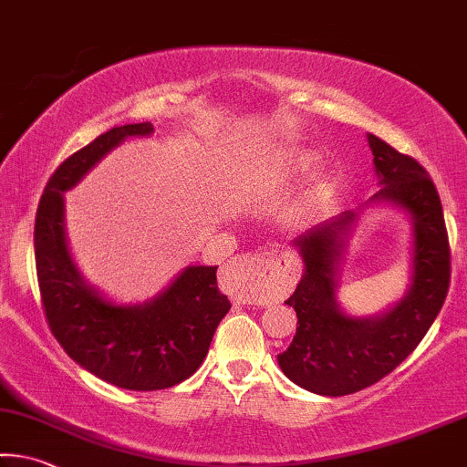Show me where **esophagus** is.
<instances>
[{
  "instance_id": "obj_1",
  "label": "esophagus",
  "mask_w": 467,
  "mask_h": 467,
  "mask_svg": "<svg viewBox=\"0 0 467 467\" xmlns=\"http://www.w3.org/2000/svg\"><path fill=\"white\" fill-rule=\"evenodd\" d=\"M226 276L260 297H280L293 286L295 276L285 265L264 257L239 255L226 268Z\"/></svg>"
}]
</instances>
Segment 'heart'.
Returning a JSON list of instances; mask_svg holds the SVG:
<instances>
[{"label": "heart", "mask_w": 467, "mask_h": 467, "mask_svg": "<svg viewBox=\"0 0 467 467\" xmlns=\"http://www.w3.org/2000/svg\"><path fill=\"white\" fill-rule=\"evenodd\" d=\"M317 158L312 151H288L283 153L280 158H276L272 164L264 166L260 172V184H276L283 181H293V179H301L312 172V168L316 166ZM330 195V184L328 182H317L316 189L312 191V203H320Z\"/></svg>", "instance_id": "b5f03b06"}]
</instances>
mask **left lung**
Masks as SVG:
<instances>
[{"label":"left lung","instance_id":"1","mask_svg":"<svg viewBox=\"0 0 467 467\" xmlns=\"http://www.w3.org/2000/svg\"><path fill=\"white\" fill-rule=\"evenodd\" d=\"M368 145L380 189L364 207L393 205L410 216L411 276L403 297L382 314L351 316L337 291L359 212H343L293 241L303 276L285 303L297 312V332L278 366L288 380L324 397L358 393L393 372L432 327L449 291V239L434 182L382 139L368 135Z\"/></svg>","mask_w":467,"mask_h":467}]
</instances>
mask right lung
Instances as JSON below:
<instances>
[{
  "label": "right lung",
  "instance_id": "obj_1",
  "mask_svg": "<svg viewBox=\"0 0 467 467\" xmlns=\"http://www.w3.org/2000/svg\"><path fill=\"white\" fill-rule=\"evenodd\" d=\"M151 122L124 124L72 153L51 174L35 220V262L47 324L80 368L127 390H161L197 372L231 301L218 291V265H187L153 299L124 306L88 285L70 254L64 193Z\"/></svg>",
  "mask_w": 467,
  "mask_h": 467
}]
</instances>
